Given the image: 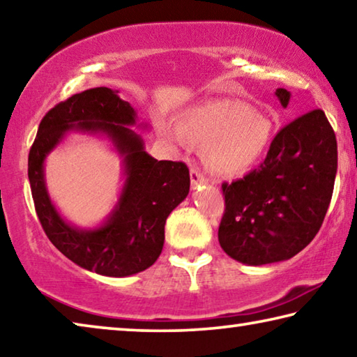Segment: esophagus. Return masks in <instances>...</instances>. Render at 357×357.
Here are the masks:
<instances>
[{"mask_svg": "<svg viewBox=\"0 0 357 357\" xmlns=\"http://www.w3.org/2000/svg\"><path fill=\"white\" fill-rule=\"evenodd\" d=\"M190 181H192L193 187H197L198 184H206L208 183L206 178H204L203 174L197 170V168H190Z\"/></svg>", "mask_w": 357, "mask_h": 357, "instance_id": "esophagus-1", "label": "esophagus"}]
</instances>
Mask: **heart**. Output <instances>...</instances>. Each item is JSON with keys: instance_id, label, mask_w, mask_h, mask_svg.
<instances>
[{"instance_id": "obj_1", "label": "heart", "mask_w": 357, "mask_h": 357, "mask_svg": "<svg viewBox=\"0 0 357 357\" xmlns=\"http://www.w3.org/2000/svg\"><path fill=\"white\" fill-rule=\"evenodd\" d=\"M168 142L187 140L204 148L206 164L220 176H243L253 170L273 143L274 121L241 100L217 99L193 105L179 116V130H162Z\"/></svg>"}]
</instances>
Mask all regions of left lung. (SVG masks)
Segmentation results:
<instances>
[{"mask_svg": "<svg viewBox=\"0 0 357 357\" xmlns=\"http://www.w3.org/2000/svg\"><path fill=\"white\" fill-rule=\"evenodd\" d=\"M274 94L287 108L289 91L277 88ZM335 174L337 140L324 112L301 114L275 135L261 165L222 184L223 252L249 266L293 258L317 236Z\"/></svg>", "mask_w": 357, "mask_h": 357, "instance_id": "1", "label": "left lung"}]
</instances>
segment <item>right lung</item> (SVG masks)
<instances>
[{
  "label": "right lung",
  "mask_w": 357,
  "mask_h": 357,
  "mask_svg": "<svg viewBox=\"0 0 357 357\" xmlns=\"http://www.w3.org/2000/svg\"><path fill=\"white\" fill-rule=\"evenodd\" d=\"M132 126L148 129L118 91L105 86L86 89L45 114L28 157L36 213L48 239L70 261L107 277H129L155 263L164 249L167 217L190 189L185 164L154 159ZM70 133L105 137L123 167L125 183L119 200L93 229L66 221L46 189V155Z\"/></svg>",
  "instance_id": "obj_1"
}]
</instances>
